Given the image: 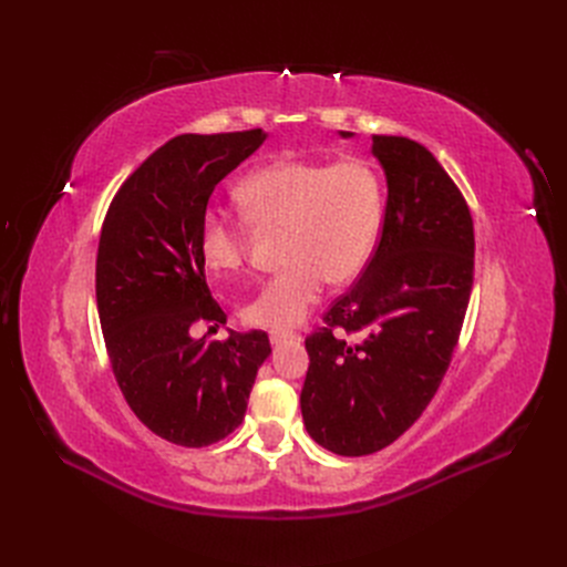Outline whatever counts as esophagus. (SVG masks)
<instances>
[{
  "label": "esophagus",
  "mask_w": 567,
  "mask_h": 567,
  "mask_svg": "<svg viewBox=\"0 0 567 567\" xmlns=\"http://www.w3.org/2000/svg\"><path fill=\"white\" fill-rule=\"evenodd\" d=\"M300 334H292V332H269V341H272L275 346L279 343H286V341H298Z\"/></svg>",
  "instance_id": "obj_1"
}]
</instances>
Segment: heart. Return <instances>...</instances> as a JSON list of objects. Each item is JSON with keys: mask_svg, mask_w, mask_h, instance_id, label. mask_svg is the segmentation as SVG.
Segmentation results:
<instances>
[{"mask_svg": "<svg viewBox=\"0 0 567 567\" xmlns=\"http://www.w3.org/2000/svg\"><path fill=\"white\" fill-rule=\"evenodd\" d=\"M245 219L260 230L281 228L288 262L241 309L247 326L290 332L318 302L322 286L353 281L367 267L383 226V182L362 158H277L251 171L235 188ZM198 249L214 277L245 269L249 239L245 221L207 209Z\"/></svg>", "mask_w": 567, "mask_h": 567, "instance_id": "b5f03b06", "label": "heart"}]
</instances>
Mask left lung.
<instances>
[{"instance_id": "1", "label": "left lung", "mask_w": 567, "mask_h": 567, "mask_svg": "<svg viewBox=\"0 0 567 567\" xmlns=\"http://www.w3.org/2000/svg\"><path fill=\"white\" fill-rule=\"evenodd\" d=\"M371 152L388 179L381 241L355 286L322 316L326 328L305 339V426L341 456L388 447L422 415L450 367L473 288V217L460 186L411 138L373 136ZM337 327L361 341L337 338Z\"/></svg>"}]
</instances>
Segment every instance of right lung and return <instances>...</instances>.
<instances>
[{"label": "right lung", "instance_id": "1", "mask_svg": "<svg viewBox=\"0 0 567 567\" xmlns=\"http://www.w3.org/2000/svg\"><path fill=\"white\" fill-rule=\"evenodd\" d=\"M265 138L260 128L184 133L128 175L103 219L96 307L107 358L128 409L175 445L233 434L272 353L262 330L224 341L188 334L198 320L226 322L198 249L209 196Z\"/></svg>", "mask_w": 567, "mask_h": 567}]
</instances>
